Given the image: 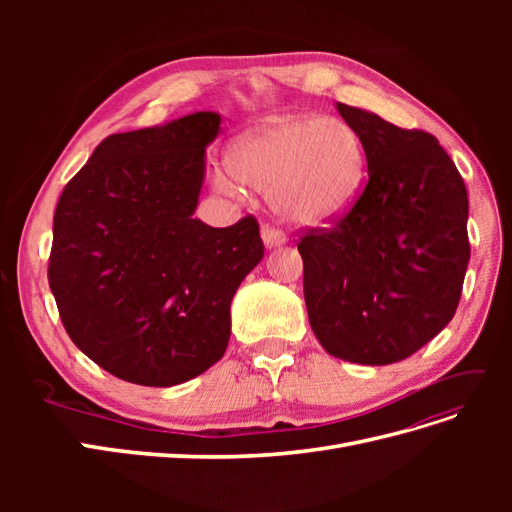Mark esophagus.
Returning a JSON list of instances; mask_svg holds the SVG:
<instances>
[{
  "mask_svg": "<svg viewBox=\"0 0 512 512\" xmlns=\"http://www.w3.org/2000/svg\"><path fill=\"white\" fill-rule=\"evenodd\" d=\"M260 235H262V241H265V245L269 247V250H271V247H280V245L286 243V235H284V232H282L280 228L271 226V224L262 226Z\"/></svg>",
  "mask_w": 512,
  "mask_h": 512,
  "instance_id": "esophagus-1",
  "label": "esophagus"
}]
</instances>
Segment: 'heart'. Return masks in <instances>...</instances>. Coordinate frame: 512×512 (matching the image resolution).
I'll list each match as a JSON object with an SVG mask.
<instances>
[{"instance_id":"b5f03b06","label":"heart","mask_w":512,"mask_h":512,"mask_svg":"<svg viewBox=\"0 0 512 512\" xmlns=\"http://www.w3.org/2000/svg\"><path fill=\"white\" fill-rule=\"evenodd\" d=\"M228 168L241 183L271 196L275 211L297 224H320L342 213L361 188L365 151L359 134L337 117H290L232 147ZM237 179L215 175L224 194Z\"/></svg>"}]
</instances>
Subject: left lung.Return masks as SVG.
<instances>
[{
  "instance_id": "8db88e82",
  "label": "left lung",
  "mask_w": 512,
  "mask_h": 512,
  "mask_svg": "<svg viewBox=\"0 0 512 512\" xmlns=\"http://www.w3.org/2000/svg\"><path fill=\"white\" fill-rule=\"evenodd\" d=\"M367 183L331 228L299 241L303 294L318 342L350 363L408 359L457 312L470 260L468 192L436 136L348 104Z\"/></svg>"
}]
</instances>
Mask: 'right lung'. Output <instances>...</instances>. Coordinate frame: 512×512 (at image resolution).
<instances>
[{
  "instance_id": "obj_1",
  "label": "right lung",
  "mask_w": 512,
  "mask_h": 512,
  "mask_svg": "<svg viewBox=\"0 0 512 512\" xmlns=\"http://www.w3.org/2000/svg\"><path fill=\"white\" fill-rule=\"evenodd\" d=\"M218 113L111 134L59 196L49 286L72 342L108 374L173 386L218 363L230 301L265 256L254 215L192 213Z\"/></svg>"
}]
</instances>
